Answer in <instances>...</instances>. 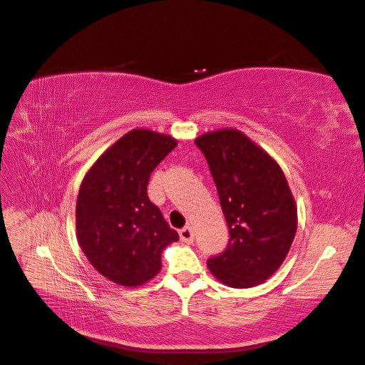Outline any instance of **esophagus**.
<instances>
[{
  "instance_id": "1",
  "label": "esophagus",
  "mask_w": 365,
  "mask_h": 365,
  "mask_svg": "<svg viewBox=\"0 0 365 365\" xmlns=\"http://www.w3.org/2000/svg\"><path fill=\"white\" fill-rule=\"evenodd\" d=\"M193 230L192 227H184L182 230H180V239L184 242V244H193Z\"/></svg>"
}]
</instances>
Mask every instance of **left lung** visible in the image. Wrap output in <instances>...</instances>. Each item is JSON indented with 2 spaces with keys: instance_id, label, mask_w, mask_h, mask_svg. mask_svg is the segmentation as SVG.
<instances>
[{
  "instance_id": "obj_1",
  "label": "left lung",
  "mask_w": 365,
  "mask_h": 365,
  "mask_svg": "<svg viewBox=\"0 0 365 365\" xmlns=\"http://www.w3.org/2000/svg\"><path fill=\"white\" fill-rule=\"evenodd\" d=\"M216 184L227 220V248L207 260L231 288L268 280L288 254L297 231V207L288 181L267 152L236 129L196 138Z\"/></svg>"
}]
</instances>
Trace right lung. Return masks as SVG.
<instances>
[{
  "mask_svg": "<svg viewBox=\"0 0 365 365\" xmlns=\"http://www.w3.org/2000/svg\"><path fill=\"white\" fill-rule=\"evenodd\" d=\"M175 148L169 135L134 129L82 181L77 239L93 267L114 283L138 286L155 277L163 250L180 239L148 196L150 173Z\"/></svg>",
  "mask_w": 365,
  "mask_h": 365,
  "instance_id": "right-lung-1",
  "label": "right lung"
}]
</instances>
